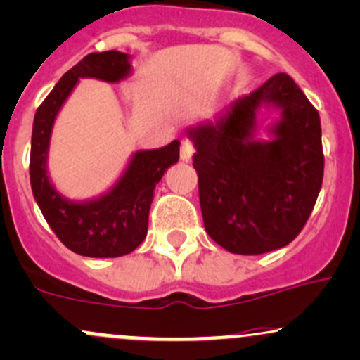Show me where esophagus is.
Returning a JSON list of instances; mask_svg holds the SVG:
<instances>
[{
  "instance_id": "34e87169",
  "label": "esophagus",
  "mask_w": 360,
  "mask_h": 360,
  "mask_svg": "<svg viewBox=\"0 0 360 360\" xmlns=\"http://www.w3.org/2000/svg\"><path fill=\"white\" fill-rule=\"evenodd\" d=\"M195 153V143L189 138H183L181 140V160H189Z\"/></svg>"
}]
</instances>
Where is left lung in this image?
I'll list each match as a JSON object with an SVG mask.
<instances>
[{"label":"left lung","instance_id":"obj_1","mask_svg":"<svg viewBox=\"0 0 360 360\" xmlns=\"http://www.w3.org/2000/svg\"><path fill=\"white\" fill-rule=\"evenodd\" d=\"M283 109L271 142L252 140L255 110ZM205 231L234 255L287 246L313 212L325 171L318 110L287 73L236 101L215 124L189 128Z\"/></svg>","mask_w":360,"mask_h":360}]
</instances>
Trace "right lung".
I'll return each instance as SVG.
<instances>
[{"label": "right lung", "instance_id": "1", "mask_svg": "<svg viewBox=\"0 0 360 360\" xmlns=\"http://www.w3.org/2000/svg\"><path fill=\"white\" fill-rule=\"evenodd\" d=\"M131 70L120 51L90 53L66 71L37 108L30 145V184L42 215L68 250L90 258H116L135 251L148 231L153 189L165 169L179 160V141L136 152L117 184L101 198L73 203L53 188L46 171L51 129L78 78L120 82Z\"/></svg>", "mask_w": 360, "mask_h": 360}]
</instances>
